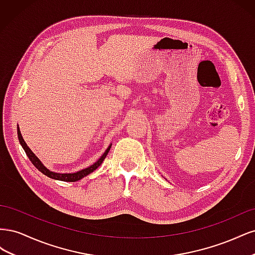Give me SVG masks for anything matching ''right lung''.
I'll return each mask as SVG.
<instances>
[{
	"label": "right lung",
	"instance_id": "obj_1",
	"mask_svg": "<svg viewBox=\"0 0 255 255\" xmlns=\"http://www.w3.org/2000/svg\"><path fill=\"white\" fill-rule=\"evenodd\" d=\"M17 130H18V138H19L20 144L22 145V148L24 149V151H25V153H26V155L28 156L29 160L32 161V164H33L41 173H43L44 175H47V176L51 177V179L58 180V181H64V182H76V181H79V180L83 179V177H85L86 175L90 174L91 172H94V171L96 170V169L103 163V160L105 159V157H106V155H107V153L110 152L111 146H112V144H111V145L109 146V148L106 149V151L103 153V155H102L101 157H100L94 165H91V166H89V167H87V168H85V169H82V170H80V171H78V172H74V173H57V172H53V171L49 170V169L41 163V160H40L39 158H38V157L35 155V154L32 152V150H30V149L28 148L27 144L25 143L24 139H23V137H22V135H21L19 127H18Z\"/></svg>",
	"mask_w": 255,
	"mask_h": 255
}]
</instances>
